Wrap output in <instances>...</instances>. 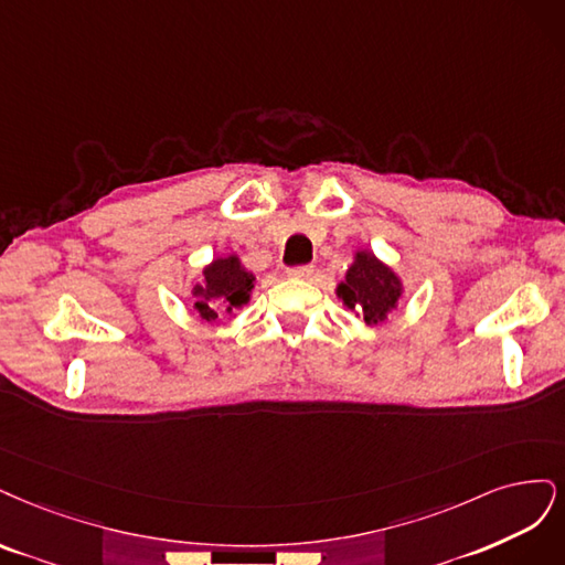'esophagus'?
<instances>
[{
    "label": "esophagus",
    "mask_w": 565,
    "mask_h": 565,
    "mask_svg": "<svg viewBox=\"0 0 565 565\" xmlns=\"http://www.w3.org/2000/svg\"><path fill=\"white\" fill-rule=\"evenodd\" d=\"M312 271H315L312 265H296V267H288L286 275L290 279H309V277H312Z\"/></svg>",
    "instance_id": "esophagus-1"
}]
</instances>
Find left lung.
I'll return each mask as SVG.
<instances>
[{"label":"left lung","instance_id":"8db88e82","mask_svg":"<svg viewBox=\"0 0 565 565\" xmlns=\"http://www.w3.org/2000/svg\"><path fill=\"white\" fill-rule=\"evenodd\" d=\"M344 307L356 312L369 326L382 323L402 300L404 284L396 271L377 260L371 250H356L354 263L335 288Z\"/></svg>","mask_w":565,"mask_h":565}]
</instances>
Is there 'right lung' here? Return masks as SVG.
<instances>
[{
  "instance_id": "right-lung-1",
  "label": "right lung",
  "mask_w": 565,
  "mask_h": 565,
  "mask_svg": "<svg viewBox=\"0 0 565 565\" xmlns=\"http://www.w3.org/2000/svg\"><path fill=\"white\" fill-rule=\"evenodd\" d=\"M256 277L242 267L239 258H215L204 269V281L192 288L194 296V309L202 321H215L217 315L225 312L232 315L234 309H239L250 300V290Z\"/></svg>"
}]
</instances>
